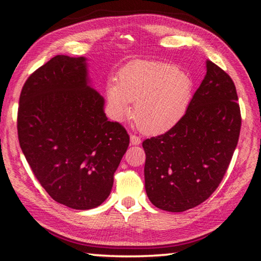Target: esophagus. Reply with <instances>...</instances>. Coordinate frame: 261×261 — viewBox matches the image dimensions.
I'll list each match as a JSON object with an SVG mask.
<instances>
[{
  "mask_svg": "<svg viewBox=\"0 0 261 261\" xmlns=\"http://www.w3.org/2000/svg\"><path fill=\"white\" fill-rule=\"evenodd\" d=\"M140 138L139 137H137V136H135V135H131L130 136V143H131V145H139L140 144Z\"/></svg>",
  "mask_w": 261,
  "mask_h": 261,
  "instance_id": "1",
  "label": "esophagus"
}]
</instances>
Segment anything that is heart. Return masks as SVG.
Returning <instances> with one entry per match:
<instances>
[{"label": "heart", "instance_id": "obj_1", "mask_svg": "<svg viewBox=\"0 0 261 261\" xmlns=\"http://www.w3.org/2000/svg\"><path fill=\"white\" fill-rule=\"evenodd\" d=\"M193 96V82L175 65L159 62H135L107 86L110 117L121 123L131 115L147 135L169 131L187 114Z\"/></svg>", "mask_w": 261, "mask_h": 261}]
</instances>
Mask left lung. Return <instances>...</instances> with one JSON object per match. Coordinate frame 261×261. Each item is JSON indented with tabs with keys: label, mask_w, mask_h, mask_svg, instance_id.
<instances>
[{
	"label": "left lung",
	"mask_w": 261,
	"mask_h": 261,
	"mask_svg": "<svg viewBox=\"0 0 261 261\" xmlns=\"http://www.w3.org/2000/svg\"><path fill=\"white\" fill-rule=\"evenodd\" d=\"M231 78L210 60L184 117L143 143L145 189L158 208L184 212L204 202L222 180L241 131Z\"/></svg>",
	"instance_id": "left-lung-1"
}]
</instances>
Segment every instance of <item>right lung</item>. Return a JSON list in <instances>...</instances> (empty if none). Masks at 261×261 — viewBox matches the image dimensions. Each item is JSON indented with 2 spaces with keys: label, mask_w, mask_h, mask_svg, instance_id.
<instances>
[{
  "label": "right lung",
  "mask_w": 261,
  "mask_h": 261,
  "mask_svg": "<svg viewBox=\"0 0 261 261\" xmlns=\"http://www.w3.org/2000/svg\"><path fill=\"white\" fill-rule=\"evenodd\" d=\"M17 129L31 169L55 201L91 210L107 199L130 139L106 116L86 57L56 55L31 74Z\"/></svg>",
  "instance_id": "1"
}]
</instances>
